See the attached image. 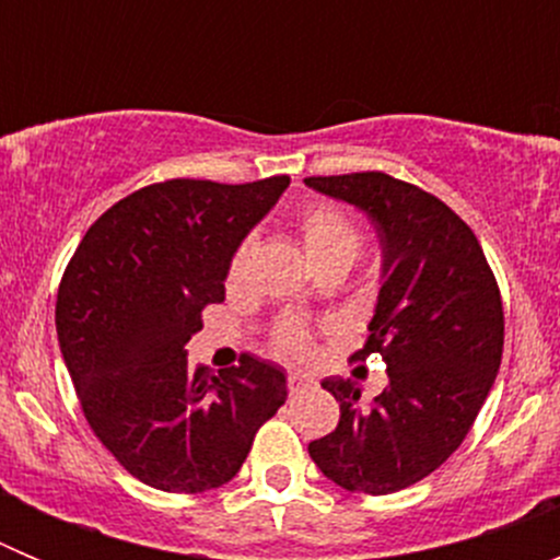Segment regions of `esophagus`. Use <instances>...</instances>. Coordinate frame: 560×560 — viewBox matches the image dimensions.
<instances>
[{"label": "esophagus", "mask_w": 560, "mask_h": 560, "mask_svg": "<svg viewBox=\"0 0 560 560\" xmlns=\"http://www.w3.org/2000/svg\"><path fill=\"white\" fill-rule=\"evenodd\" d=\"M311 384H314V378H311V375H305V373H300V370H294V373L289 375V389L291 393H303V389H308Z\"/></svg>", "instance_id": "esophagus-1"}]
</instances>
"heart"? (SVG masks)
Here are the masks:
<instances>
[{
    "label": "heart",
    "instance_id": "b5f03b06",
    "mask_svg": "<svg viewBox=\"0 0 560 560\" xmlns=\"http://www.w3.org/2000/svg\"><path fill=\"white\" fill-rule=\"evenodd\" d=\"M300 237H303V249L308 255L311 266L323 264L328 257H348L355 260L361 246V237L355 226L345 212L334 210V207L316 205L300 215ZM246 257H249V244H241L230 260V285L241 283V277L246 271ZM311 334L300 319H285L280 328L275 330V350L283 355H296L308 348Z\"/></svg>",
    "mask_w": 560,
    "mask_h": 560
}]
</instances>
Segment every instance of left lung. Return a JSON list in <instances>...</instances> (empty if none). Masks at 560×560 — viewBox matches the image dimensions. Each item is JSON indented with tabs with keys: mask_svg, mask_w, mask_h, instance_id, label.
Listing matches in <instances>:
<instances>
[{
	"mask_svg": "<svg viewBox=\"0 0 560 560\" xmlns=\"http://www.w3.org/2000/svg\"><path fill=\"white\" fill-rule=\"evenodd\" d=\"M305 185L373 224L381 291L353 359L381 355L389 378L373 400L355 381L325 378L339 427L311 440L308 454L345 491H404L457 452L491 393L504 345L499 285L471 226L432 192L378 171Z\"/></svg>",
	"mask_w": 560,
	"mask_h": 560,
	"instance_id": "left-lung-1",
	"label": "left lung"
}]
</instances>
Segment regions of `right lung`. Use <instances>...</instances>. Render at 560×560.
<instances>
[{
	"instance_id": "obj_1",
	"label": "right lung",
	"mask_w": 560,
	"mask_h": 560,
	"mask_svg": "<svg viewBox=\"0 0 560 560\" xmlns=\"http://www.w3.org/2000/svg\"><path fill=\"white\" fill-rule=\"evenodd\" d=\"M289 187L171 179L89 226L63 271L56 330L83 415L131 477L167 493L230 482L257 429L289 398L280 364H187L201 308L224 300L230 260Z\"/></svg>"
}]
</instances>
